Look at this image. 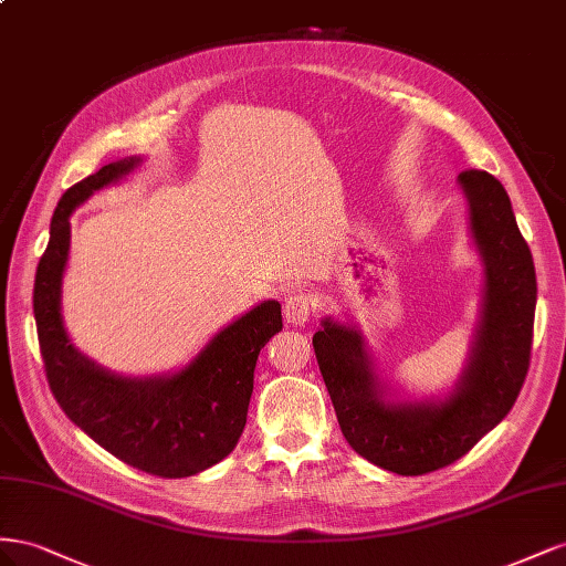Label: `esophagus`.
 I'll return each instance as SVG.
<instances>
[{
	"instance_id": "1",
	"label": "esophagus",
	"mask_w": 566,
	"mask_h": 566,
	"mask_svg": "<svg viewBox=\"0 0 566 566\" xmlns=\"http://www.w3.org/2000/svg\"><path fill=\"white\" fill-rule=\"evenodd\" d=\"M313 308H315L313 298H311L308 294L298 292V294H292V296H289V298L284 301V317H286L289 325L303 327L305 322H308Z\"/></svg>"
}]
</instances>
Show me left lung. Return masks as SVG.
Masks as SVG:
<instances>
[{"label":"left lung","instance_id":"1","mask_svg":"<svg viewBox=\"0 0 566 566\" xmlns=\"http://www.w3.org/2000/svg\"><path fill=\"white\" fill-rule=\"evenodd\" d=\"M472 244L483 268L479 322L458 381L446 396L402 398L379 375L365 334L322 317L313 336L346 441L386 472L417 476L460 460L512 410L528 369L536 270L505 187L486 170L458 175Z\"/></svg>","mask_w":566,"mask_h":566}]
</instances>
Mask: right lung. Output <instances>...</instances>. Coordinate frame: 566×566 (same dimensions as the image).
<instances>
[{"label":"right lung","mask_w":566,"mask_h":566,"mask_svg":"<svg viewBox=\"0 0 566 566\" xmlns=\"http://www.w3.org/2000/svg\"><path fill=\"white\" fill-rule=\"evenodd\" d=\"M142 160H116L63 193L38 265L32 311L50 389L71 422L125 464L182 479L234 450L247 427L258 353L282 329V305L272 298L253 305L172 373L118 375L75 348L61 313L71 216L92 193L135 172Z\"/></svg>","instance_id":"add662e5"}]
</instances>
